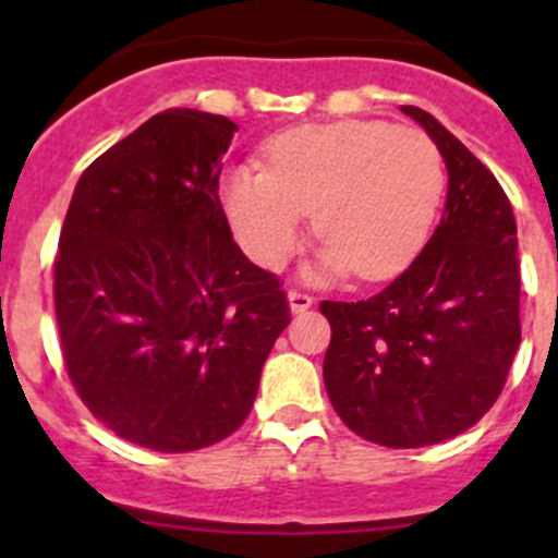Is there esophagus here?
I'll return each instance as SVG.
<instances>
[{
  "label": "esophagus",
  "mask_w": 558,
  "mask_h": 558,
  "mask_svg": "<svg viewBox=\"0 0 558 558\" xmlns=\"http://www.w3.org/2000/svg\"><path fill=\"white\" fill-rule=\"evenodd\" d=\"M289 307H291V313H294V315L311 311V307H313V296L302 294V291H291V294H289Z\"/></svg>",
  "instance_id": "34e87169"
}]
</instances>
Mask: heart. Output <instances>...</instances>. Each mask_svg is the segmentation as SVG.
<instances>
[{
  "instance_id": "1",
  "label": "heart",
  "mask_w": 558,
  "mask_h": 558,
  "mask_svg": "<svg viewBox=\"0 0 558 558\" xmlns=\"http://www.w3.org/2000/svg\"><path fill=\"white\" fill-rule=\"evenodd\" d=\"M264 161L221 174V202L247 256L278 269L294 253L307 216L324 238L311 280L356 269L364 280L402 272L429 238L442 196L435 143L384 121L305 123L264 145Z\"/></svg>"
}]
</instances>
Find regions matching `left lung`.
<instances>
[{
	"label": "left lung",
	"instance_id": "left-lung-1",
	"mask_svg": "<svg viewBox=\"0 0 558 558\" xmlns=\"http://www.w3.org/2000/svg\"><path fill=\"white\" fill-rule=\"evenodd\" d=\"M446 213L413 264L364 302H320L324 384L348 429L386 448L451 440L488 413L521 342L519 238L502 185L426 110Z\"/></svg>",
	"mask_w": 558,
	"mask_h": 558
}]
</instances>
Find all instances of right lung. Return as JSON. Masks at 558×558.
Wrapping results in <instances>:
<instances>
[{"mask_svg":"<svg viewBox=\"0 0 558 558\" xmlns=\"http://www.w3.org/2000/svg\"><path fill=\"white\" fill-rule=\"evenodd\" d=\"M238 123L174 107L81 174L53 267L72 386L110 432L159 453L243 426L289 305L232 240L218 174Z\"/></svg>","mask_w":558,"mask_h":558,"instance_id":"add662e5","label":"right lung"}]
</instances>
